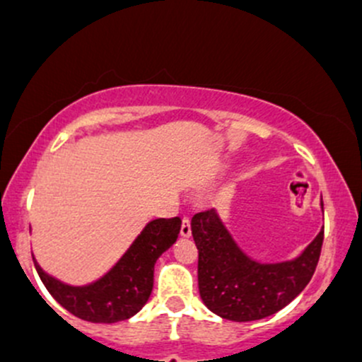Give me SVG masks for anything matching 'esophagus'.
I'll use <instances>...</instances> for the list:
<instances>
[{"instance_id": "1", "label": "esophagus", "mask_w": 362, "mask_h": 362, "mask_svg": "<svg viewBox=\"0 0 362 362\" xmlns=\"http://www.w3.org/2000/svg\"><path fill=\"white\" fill-rule=\"evenodd\" d=\"M181 236H182V238H189V236H192V224H189L188 217H185V219H182Z\"/></svg>"}]
</instances>
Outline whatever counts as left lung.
<instances>
[{
    "label": "left lung",
    "instance_id": "1",
    "mask_svg": "<svg viewBox=\"0 0 362 362\" xmlns=\"http://www.w3.org/2000/svg\"><path fill=\"white\" fill-rule=\"evenodd\" d=\"M192 235L198 248L202 302L236 322L273 316L298 297L316 271L322 247L321 229L295 259L260 262L245 254L216 209L193 216Z\"/></svg>",
    "mask_w": 362,
    "mask_h": 362
}]
</instances>
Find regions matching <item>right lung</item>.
Instances as JSON below:
<instances>
[{"instance_id": "add662e5", "label": "right lung", "mask_w": 362, "mask_h": 362, "mask_svg": "<svg viewBox=\"0 0 362 362\" xmlns=\"http://www.w3.org/2000/svg\"><path fill=\"white\" fill-rule=\"evenodd\" d=\"M180 231V217L150 221L122 257L89 285H67L42 271L33 257L34 266L46 290L74 316L89 322H119L133 317L148 302L155 262L176 243Z\"/></svg>"}]
</instances>
